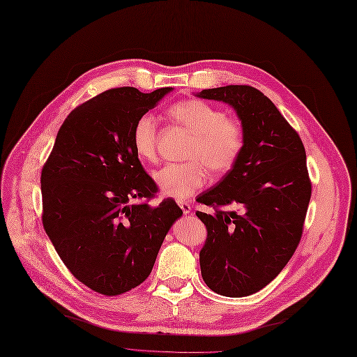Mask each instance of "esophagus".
Wrapping results in <instances>:
<instances>
[{
    "mask_svg": "<svg viewBox=\"0 0 357 357\" xmlns=\"http://www.w3.org/2000/svg\"><path fill=\"white\" fill-rule=\"evenodd\" d=\"M178 206L181 208L184 215H189L192 212V206H190L189 202H178Z\"/></svg>",
    "mask_w": 357,
    "mask_h": 357,
    "instance_id": "1",
    "label": "esophagus"
}]
</instances>
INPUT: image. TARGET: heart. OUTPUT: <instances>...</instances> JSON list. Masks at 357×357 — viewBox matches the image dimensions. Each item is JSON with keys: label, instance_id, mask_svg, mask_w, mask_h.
Instances as JSON below:
<instances>
[{"label": "heart", "instance_id": "b5f03b06", "mask_svg": "<svg viewBox=\"0 0 357 357\" xmlns=\"http://www.w3.org/2000/svg\"><path fill=\"white\" fill-rule=\"evenodd\" d=\"M169 116L188 129L193 139L184 152L189 160L180 164H167L154 174L162 193L176 199L195 195L206 184L208 170L215 176L228 173L238 162L245 135L240 121L205 100L189 98L169 107ZM157 119L145 113L132 128V146L135 154L146 162L158 158Z\"/></svg>", "mask_w": 357, "mask_h": 357}]
</instances>
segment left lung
Here are the masks:
<instances>
[{"mask_svg":"<svg viewBox=\"0 0 357 357\" xmlns=\"http://www.w3.org/2000/svg\"><path fill=\"white\" fill-rule=\"evenodd\" d=\"M238 113L243 154L213 189L197 197L213 213L196 212L208 228L202 278L219 295L256 294L273 280L299 245L312 184L298 132L260 90L227 86L202 90Z\"/></svg>","mask_w":357,"mask_h":357,"instance_id":"8db88e82","label":"left lung"}]
</instances>
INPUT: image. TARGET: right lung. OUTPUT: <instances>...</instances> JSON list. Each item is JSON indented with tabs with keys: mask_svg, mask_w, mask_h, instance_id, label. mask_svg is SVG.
<instances>
[{
	"mask_svg": "<svg viewBox=\"0 0 357 357\" xmlns=\"http://www.w3.org/2000/svg\"><path fill=\"white\" fill-rule=\"evenodd\" d=\"M110 89L77 106L43 164L42 222L61 260L91 291L116 296L139 286L183 211L149 206L158 185L132 146L137 119L172 91Z\"/></svg>",
	"mask_w": 357,
	"mask_h": 357,
	"instance_id": "add662e5",
	"label": "right lung"
}]
</instances>
